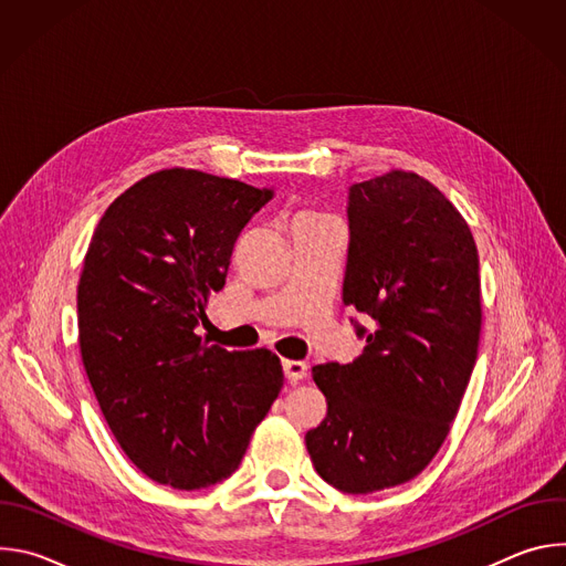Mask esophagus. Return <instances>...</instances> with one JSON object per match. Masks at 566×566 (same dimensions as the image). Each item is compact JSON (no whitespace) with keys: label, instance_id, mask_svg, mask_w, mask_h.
I'll return each instance as SVG.
<instances>
[{"label":"esophagus","instance_id":"1","mask_svg":"<svg viewBox=\"0 0 566 566\" xmlns=\"http://www.w3.org/2000/svg\"><path fill=\"white\" fill-rule=\"evenodd\" d=\"M282 367H284V376L289 382H297V380L306 378V374H308V367L302 360H284Z\"/></svg>","mask_w":566,"mask_h":566}]
</instances>
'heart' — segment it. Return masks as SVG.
Instances as JSON below:
<instances>
[{
    "label": "heart",
    "mask_w": 566,
    "mask_h": 566,
    "mask_svg": "<svg viewBox=\"0 0 566 566\" xmlns=\"http://www.w3.org/2000/svg\"><path fill=\"white\" fill-rule=\"evenodd\" d=\"M311 219H319V217H315V214H311V212H302V214L297 217V221H311Z\"/></svg>",
    "instance_id": "b5f03b06"
}]
</instances>
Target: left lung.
<instances>
[{
	"label": "left lung",
	"mask_w": 566,
	"mask_h": 566,
	"mask_svg": "<svg viewBox=\"0 0 566 566\" xmlns=\"http://www.w3.org/2000/svg\"><path fill=\"white\" fill-rule=\"evenodd\" d=\"M343 302L374 319L365 349L313 367L327 417L304 441L334 489L367 495L415 479L439 452L481 332L472 232L439 188L391 170L349 188Z\"/></svg>",
	"instance_id": "1"
}]
</instances>
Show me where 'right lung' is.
<instances>
[{
  "label": "right lung",
  "instance_id": "obj_1",
  "mask_svg": "<svg viewBox=\"0 0 566 566\" xmlns=\"http://www.w3.org/2000/svg\"><path fill=\"white\" fill-rule=\"evenodd\" d=\"M273 190L199 170L154 172L103 214L77 284V340L129 461L177 491L228 479L284 374L269 349L197 336L234 241Z\"/></svg>",
  "mask_w": 566,
  "mask_h": 566
}]
</instances>
